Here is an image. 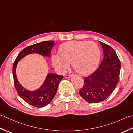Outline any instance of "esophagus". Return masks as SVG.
<instances>
[{"label": "esophagus", "instance_id": "1", "mask_svg": "<svg viewBox=\"0 0 133 133\" xmlns=\"http://www.w3.org/2000/svg\"><path fill=\"white\" fill-rule=\"evenodd\" d=\"M71 77H72V75H65V77L66 78H70Z\"/></svg>", "mask_w": 133, "mask_h": 133}]
</instances>
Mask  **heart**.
Masks as SVG:
<instances>
[{
	"mask_svg": "<svg viewBox=\"0 0 133 133\" xmlns=\"http://www.w3.org/2000/svg\"><path fill=\"white\" fill-rule=\"evenodd\" d=\"M101 58V50L94 42L70 41L59 46L58 55H53V66L60 72H64L71 63L76 72L87 75L95 69Z\"/></svg>",
	"mask_w": 133,
	"mask_h": 133,
	"instance_id": "1",
	"label": "heart"
}]
</instances>
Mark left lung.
Listing matches in <instances>:
<instances>
[{"instance_id":"obj_1","label":"left lung","mask_w":133,"mask_h":133,"mask_svg":"<svg viewBox=\"0 0 133 133\" xmlns=\"http://www.w3.org/2000/svg\"><path fill=\"white\" fill-rule=\"evenodd\" d=\"M103 50L104 58L98 68L84 77L79 94L90 103L104 101L114 91L119 78L121 62L115 50L104 43L99 41Z\"/></svg>"}]
</instances>
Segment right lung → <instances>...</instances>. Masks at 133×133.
Here are the masks:
<instances>
[{
    "label": "right lung",
    "mask_w": 133,
    "mask_h": 133,
    "mask_svg": "<svg viewBox=\"0 0 133 133\" xmlns=\"http://www.w3.org/2000/svg\"><path fill=\"white\" fill-rule=\"evenodd\" d=\"M55 44L53 41H48L26 47L21 51L14 63L12 75L17 92L22 99L34 107L41 108L50 103L56 95L58 84L63 78V76L52 73L48 74L40 87L34 91H30L24 88L18 82L16 74L17 64L21 59L32 53L39 54L41 56L49 58L51 50Z\"/></svg>",
    "instance_id": "obj_1"
}]
</instances>
